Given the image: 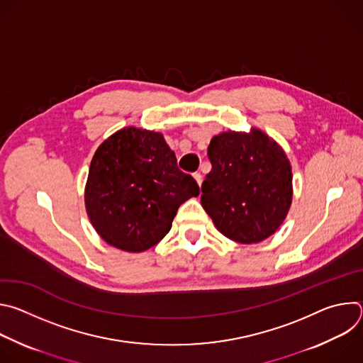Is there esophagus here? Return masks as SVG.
I'll use <instances>...</instances> for the list:
<instances>
[{
  "label": "esophagus",
  "instance_id": "34e87169",
  "mask_svg": "<svg viewBox=\"0 0 363 363\" xmlns=\"http://www.w3.org/2000/svg\"><path fill=\"white\" fill-rule=\"evenodd\" d=\"M194 178H195V181H196V184L201 186V184H202V175L201 174H194Z\"/></svg>",
  "mask_w": 363,
  "mask_h": 363
}]
</instances>
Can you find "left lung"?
<instances>
[{
	"label": "left lung",
	"mask_w": 363,
	"mask_h": 363,
	"mask_svg": "<svg viewBox=\"0 0 363 363\" xmlns=\"http://www.w3.org/2000/svg\"><path fill=\"white\" fill-rule=\"evenodd\" d=\"M201 203L217 230L241 242L274 234L291 203V167L283 149L262 130L224 132L211 139Z\"/></svg>",
	"instance_id": "8db88e82"
}]
</instances>
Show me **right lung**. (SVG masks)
Listing matches in <instances>:
<instances>
[{
    "instance_id": "1",
    "label": "right lung",
    "mask_w": 363,
    "mask_h": 363,
    "mask_svg": "<svg viewBox=\"0 0 363 363\" xmlns=\"http://www.w3.org/2000/svg\"><path fill=\"white\" fill-rule=\"evenodd\" d=\"M199 194L157 132L123 128L103 142L86 184L89 218L108 244L145 251L171 230L179 205Z\"/></svg>"
}]
</instances>
